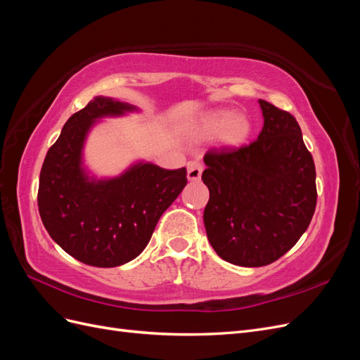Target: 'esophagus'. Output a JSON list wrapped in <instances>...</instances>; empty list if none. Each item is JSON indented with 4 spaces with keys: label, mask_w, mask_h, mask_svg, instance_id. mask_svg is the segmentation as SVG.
I'll use <instances>...</instances> for the list:
<instances>
[{
    "label": "esophagus",
    "mask_w": 360,
    "mask_h": 360,
    "mask_svg": "<svg viewBox=\"0 0 360 360\" xmlns=\"http://www.w3.org/2000/svg\"><path fill=\"white\" fill-rule=\"evenodd\" d=\"M202 174V163L198 160H191L188 162V179L191 181L200 180Z\"/></svg>",
    "instance_id": "34e87169"
}]
</instances>
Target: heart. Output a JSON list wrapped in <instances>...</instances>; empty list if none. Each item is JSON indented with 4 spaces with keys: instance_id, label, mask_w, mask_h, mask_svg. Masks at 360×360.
I'll use <instances>...</instances> for the list:
<instances>
[{
    "instance_id": "heart-1",
    "label": "heart",
    "mask_w": 360,
    "mask_h": 360,
    "mask_svg": "<svg viewBox=\"0 0 360 360\" xmlns=\"http://www.w3.org/2000/svg\"><path fill=\"white\" fill-rule=\"evenodd\" d=\"M204 129L210 135L222 132L224 143L237 146L242 144L249 136L250 123L245 115L234 114L230 110H217L207 117Z\"/></svg>"
}]
</instances>
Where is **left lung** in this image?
<instances>
[{"label":"left lung","instance_id":"left-lung-1","mask_svg":"<svg viewBox=\"0 0 360 360\" xmlns=\"http://www.w3.org/2000/svg\"><path fill=\"white\" fill-rule=\"evenodd\" d=\"M264 126L242 147L210 148L202 181L210 191L204 225L228 263H274L307 231L317 205L315 165L290 112L258 101Z\"/></svg>","mask_w":360,"mask_h":360}]
</instances>
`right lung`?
<instances>
[{
    "mask_svg": "<svg viewBox=\"0 0 360 360\" xmlns=\"http://www.w3.org/2000/svg\"><path fill=\"white\" fill-rule=\"evenodd\" d=\"M134 110L111 97H94L68 120L43 162L37 193L41 222L53 242L84 264L117 267L136 258L188 183L186 168L143 162L115 179L86 176L82 147L93 123Z\"/></svg>",
    "mask_w": 360,
    "mask_h": 360,
    "instance_id": "1",
    "label": "right lung"
}]
</instances>
